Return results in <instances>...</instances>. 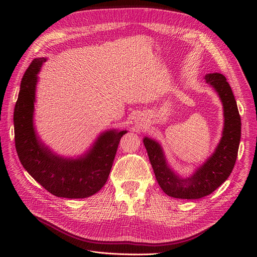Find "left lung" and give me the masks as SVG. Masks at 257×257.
Wrapping results in <instances>:
<instances>
[{
  "instance_id": "obj_1",
  "label": "left lung",
  "mask_w": 257,
  "mask_h": 257,
  "mask_svg": "<svg viewBox=\"0 0 257 257\" xmlns=\"http://www.w3.org/2000/svg\"><path fill=\"white\" fill-rule=\"evenodd\" d=\"M205 79L222 100L225 125L215 152L192 177L183 179L175 175L168 167L159 144L148 138L144 139L156 180L161 190L173 198L200 199L211 194L229 177L235 165L240 141V116L236 101L224 75L208 74Z\"/></svg>"
}]
</instances>
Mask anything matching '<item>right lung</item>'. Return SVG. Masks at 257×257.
<instances>
[{"instance_id":"add662e5","label":"right lung","mask_w":257,"mask_h":257,"mask_svg":"<svg viewBox=\"0 0 257 257\" xmlns=\"http://www.w3.org/2000/svg\"><path fill=\"white\" fill-rule=\"evenodd\" d=\"M45 58L34 59L21 83L13 114L15 141L19 158L31 176L52 195L81 199L99 192L106 183L121 137L127 131H107L89 152L79 159H64L44 147L33 128L37 73Z\"/></svg>"}]
</instances>
